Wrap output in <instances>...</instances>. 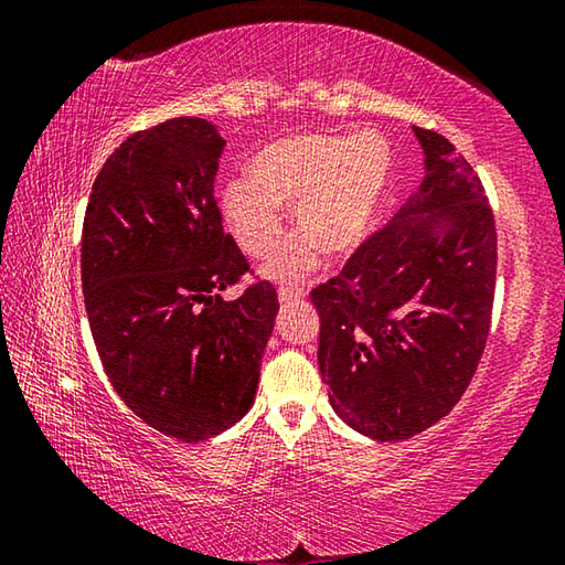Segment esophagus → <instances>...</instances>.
Wrapping results in <instances>:
<instances>
[{
    "mask_svg": "<svg viewBox=\"0 0 565 565\" xmlns=\"http://www.w3.org/2000/svg\"><path fill=\"white\" fill-rule=\"evenodd\" d=\"M306 291L303 289H294V286H281L279 289V301L281 303H296V301H303Z\"/></svg>",
    "mask_w": 565,
    "mask_h": 565,
    "instance_id": "34e87169",
    "label": "esophagus"
}]
</instances>
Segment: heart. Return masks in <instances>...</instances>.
Masks as SVG:
<instances>
[{"label": "heart", "mask_w": 565, "mask_h": 565, "mask_svg": "<svg viewBox=\"0 0 565 565\" xmlns=\"http://www.w3.org/2000/svg\"><path fill=\"white\" fill-rule=\"evenodd\" d=\"M391 174L388 141L379 134H301L264 147L252 181L222 191L228 228L254 259H266L284 236L279 206L294 209V242L269 266L274 279H299L313 266L311 245L329 259L351 254L374 224Z\"/></svg>", "instance_id": "1"}]
</instances>
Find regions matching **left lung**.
Here are the masks:
<instances>
[{"label":"left lung","instance_id":"left-lung-1","mask_svg":"<svg viewBox=\"0 0 565 565\" xmlns=\"http://www.w3.org/2000/svg\"><path fill=\"white\" fill-rule=\"evenodd\" d=\"M414 134L426 157L416 194L311 291L331 408L374 441L441 420L471 384L491 327L495 224L483 184L441 134Z\"/></svg>","mask_w":565,"mask_h":565}]
</instances>
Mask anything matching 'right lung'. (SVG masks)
<instances>
[{
    "label": "right lung",
    "mask_w": 565,
    "mask_h": 565,
    "mask_svg": "<svg viewBox=\"0 0 565 565\" xmlns=\"http://www.w3.org/2000/svg\"><path fill=\"white\" fill-rule=\"evenodd\" d=\"M226 141L177 117L131 134L94 179L82 228L89 329L114 391L159 434L199 444L254 406L276 289L248 271L214 199Z\"/></svg>",
    "instance_id": "right-lung-1"
}]
</instances>
